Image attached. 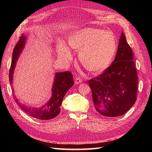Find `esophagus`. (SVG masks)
Returning a JSON list of instances; mask_svg holds the SVG:
<instances>
[{"instance_id":"esophagus-1","label":"esophagus","mask_w":152,"mask_h":152,"mask_svg":"<svg viewBox=\"0 0 152 152\" xmlns=\"http://www.w3.org/2000/svg\"><path fill=\"white\" fill-rule=\"evenodd\" d=\"M82 82V79H80L79 77H76V79L75 80V83L76 84H79L81 83Z\"/></svg>"}]
</instances>
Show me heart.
Here are the masks:
<instances>
[{
  "mask_svg": "<svg viewBox=\"0 0 152 152\" xmlns=\"http://www.w3.org/2000/svg\"><path fill=\"white\" fill-rule=\"evenodd\" d=\"M70 48L79 50V59L86 69L99 72L111 63L115 53L117 42L112 31L94 28H84L77 30L68 37ZM58 51L66 59L72 58V53L62 41L59 42Z\"/></svg>",
  "mask_w": 152,
  "mask_h": 152,
  "instance_id": "obj_1",
  "label": "heart"
}]
</instances>
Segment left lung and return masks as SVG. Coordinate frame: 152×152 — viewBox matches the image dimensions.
<instances>
[{
    "label": "left lung",
    "mask_w": 152,
    "mask_h": 152,
    "mask_svg": "<svg viewBox=\"0 0 152 152\" xmlns=\"http://www.w3.org/2000/svg\"><path fill=\"white\" fill-rule=\"evenodd\" d=\"M133 58L131 48L122 32L112 65L89 80L95 108L102 115L121 116L135 103L138 78Z\"/></svg>",
    "instance_id": "obj_1"
}]
</instances>
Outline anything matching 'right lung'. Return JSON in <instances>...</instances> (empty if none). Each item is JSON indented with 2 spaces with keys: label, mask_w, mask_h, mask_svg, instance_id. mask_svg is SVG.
I'll list each match as a JSON object with an SVG mask.
<instances>
[{
  "label": "right lung",
  "mask_w": 152,
  "mask_h": 152,
  "mask_svg": "<svg viewBox=\"0 0 152 152\" xmlns=\"http://www.w3.org/2000/svg\"><path fill=\"white\" fill-rule=\"evenodd\" d=\"M26 39V37L24 34H23L14 48L11 65L10 70V75H9L11 84L12 83L13 73L16 61L25 46ZM73 84H74V82H73V75L71 72H63L56 73L52 88V96L49 102L42 107L38 108L27 107L20 103L19 100L16 99V97H15V102L23 111H24L27 115L31 117L40 119V120H50L58 116L60 113V107L64 96ZM12 92H14L13 89Z\"/></svg>",
  "instance_id": "add662e5"
}]
</instances>
